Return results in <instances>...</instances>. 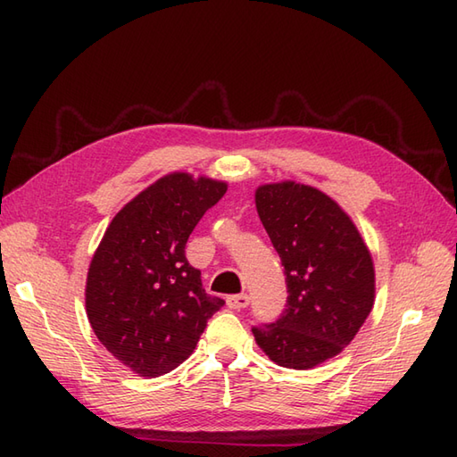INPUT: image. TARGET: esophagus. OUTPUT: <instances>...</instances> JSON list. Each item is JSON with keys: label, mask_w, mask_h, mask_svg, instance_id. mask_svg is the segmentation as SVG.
Here are the masks:
<instances>
[{"label": "esophagus", "mask_w": 457, "mask_h": 457, "mask_svg": "<svg viewBox=\"0 0 457 457\" xmlns=\"http://www.w3.org/2000/svg\"><path fill=\"white\" fill-rule=\"evenodd\" d=\"M228 306L234 308V310H241V308H247L249 306V296L247 295H231L228 296Z\"/></svg>", "instance_id": "1"}]
</instances>
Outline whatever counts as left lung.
<instances>
[{"label": "left lung", "instance_id": "1", "mask_svg": "<svg viewBox=\"0 0 457 457\" xmlns=\"http://www.w3.org/2000/svg\"><path fill=\"white\" fill-rule=\"evenodd\" d=\"M255 204L288 293L278 320L253 326L255 342L280 367L312 369L349 345L371 312V253L352 218L318 188L263 184Z\"/></svg>", "mask_w": 457, "mask_h": 457}]
</instances>
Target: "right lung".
<instances>
[{"mask_svg":"<svg viewBox=\"0 0 457 457\" xmlns=\"http://www.w3.org/2000/svg\"><path fill=\"white\" fill-rule=\"evenodd\" d=\"M228 184L172 172L115 213L92 257L86 312L102 345L141 377H159L194 352L226 304L202 288L184 247Z\"/></svg>","mask_w":457,"mask_h":457,"instance_id":"right-lung-1","label":"right lung"}]
</instances>
